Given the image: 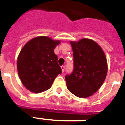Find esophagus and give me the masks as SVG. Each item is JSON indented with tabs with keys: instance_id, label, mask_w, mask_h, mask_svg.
I'll list each match as a JSON object with an SVG mask.
<instances>
[{
	"instance_id": "1",
	"label": "esophagus",
	"mask_w": 125,
	"mask_h": 125,
	"mask_svg": "<svg viewBox=\"0 0 125 125\" xmlns=\"http://www.w3.org/2000/svg\"><path fill=\"white\" fill-rule=\"evenodd\" d=\"M61 69H62V72L63 73V72L64 71V69H65L64 66H61Z\"/></svg>"
}]
</instances>
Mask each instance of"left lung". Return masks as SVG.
<instances>
[{
	"mask_svg": "<svg viewBox=\"0 0 125 125\" xmlns=\"http://www.w3.org/2000/svg\"><path fill=\"white\" fill-rule=\"evenodd\" d=\"M74 69L65 76L67 89L80 98L91 96L100 89L107 74L105 53L96 42L83 38L71 42Z\"/></svg>",
	"mask_w": 125,
	"mask_h": 125,
	"instance_id": "obj_1",
	"label": "left lung"
}]
</instances>
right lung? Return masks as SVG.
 Here are the masks:
<instances>
[{
	"instance_id": "add662e5",
	"label": "right lung",
	"mask_w": 125,
	"mask_h": 125,
	"mask_svg": "<svg viewBox=\"0 0 125 125\" xmlns=\"http://www.w3.org/2000/svg\"><path fill=\"white\" fill-rule=\"evenodd\" d=\"M60 41L48 36L30 40L20 51L17 59V70L21 82L28 90L41 93L50 89L62 69L54 50Z\"/></svg>"
}]
</instances>
